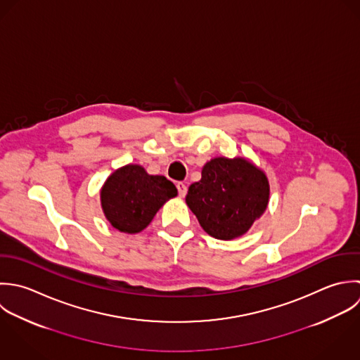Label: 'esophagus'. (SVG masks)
<instances>
[{
    "label": "esophagus",
    "instance_id": "34e87169",
    "mask_svg": "<svg viewBox=\"0 0 360 360\" xmlns=\"http://www.w3.org/2000/svg\"><path fill=\"white\" fill-rule=\"evenodd\" d=\"M177 190H179V195L184 198L187 194V186L184 183H177Z\"/></svg>",
    "mask_w": 360,
    "mask_h": 360
}]
</instances>
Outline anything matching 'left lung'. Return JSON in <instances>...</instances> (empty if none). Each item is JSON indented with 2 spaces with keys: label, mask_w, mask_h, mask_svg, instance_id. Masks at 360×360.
Instances as JSON below:
<instances>
[{
  "label": "left lung",
  "mask_w": 360,
  "mask_h": 360,
  "mask_svg": "<svg viewBox=\"0 0 360 360\" xmlns=\"http://www.w3.org/2000/svg\"><path fill=\"white\" fill-rule=\"evenodd\" d=\"M269 201L264 170L245 158L218 156L207 162L201 180L188 187L186 204L212 238L233 240L248 232Z\"/></svg>",
  "instance_id": "obj_1"
}]
</instances>
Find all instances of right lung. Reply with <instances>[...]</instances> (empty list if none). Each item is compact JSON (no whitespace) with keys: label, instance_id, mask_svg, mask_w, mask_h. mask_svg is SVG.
<instances>
[{"label":"right lung","instance_id":"obj_1","mask_svg":"<svg viewBox=\"0 0 360 360\" xmlns=\"http://www.w3.org/2000/svg\"><path fill=\"white\" fill-rule=\"evenodd\" d=\"M176 195V186L165 176L148 174L141 165L129 163L106 179L101 190V205L115 229L134 235L142 232Z\"/></svg>","mask_w":360,"mask_h":360}]
</instances>
